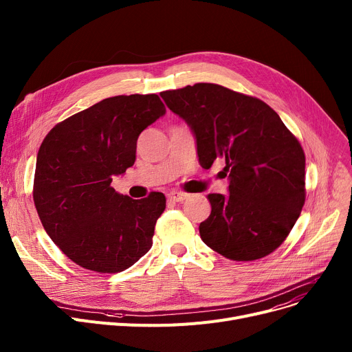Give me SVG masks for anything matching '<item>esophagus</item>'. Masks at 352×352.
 I'll use <instances>...</instances> for the list:
<instances>
[{"mask_svg": "<svg viewBox=\"0 0 352 352\" xmlns=\"http://www.w3.org/2000/svg\"><path fill=\"white\" fill-rule=\"evenodd\" d=\"M168 198H170L171 201H174V202H182V201H186V199L188 198V194L181 192V191H171V192L168 194Z\"/></svg>", "mask_w": 352, "mask_h": 352, "instance_id": "esophagus-1", "label": "esophagus"}]
</instances>
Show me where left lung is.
Returning <instances> with one entry per match:
<instances>
[{"instance_id":"1","label":"left lung","mask_w":352,"mask_h":352,"mask_svg":"<svg viewBox=\"0 0 352 352\" xmlns=\"http://www.w3.org/2000/svg\"><path fill=\"white\" fill-rule=\"evenodd\" d=\"M160 96L191 128L202 168L226 161L230 194H208L202 241L234 261L278 248L305 202V155L280 116L261 100L208 82Z\"/></svg>"}]
</instances>
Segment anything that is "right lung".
Returning <instances> with one entry per match:
<instances>
[{
    "mask_svg": "<svg viewBox=\"0 0 352 352\" xmlns=\"http://www.w3.org/2000/svg\"><path fill=\"white\" fill-rule=\"evenodd\" d=\"M165 113L157 94L117 96L64 120L44 138L34 204L52 243L80 267L120 272L153 247L165 195L133 199L111 182L134 165L140 134Z\"/></svg>",
    "mask_w": 352,
    "mask_h": 352,
    "instance_id": "add662e5",
    "label": "right lung"
}]
</instances>
